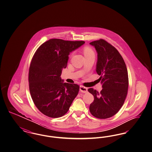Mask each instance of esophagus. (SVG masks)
I'll use <instances>...</instances> for the list:
<instances>
[{
  "label": "esophagus",
  "mask_w": 152,
  "mask_h": 152,
  "mask_svg": "<svg viewBox=\"0 0 152 152\" xmlns=\"http://www.w3.org/2000/svg\"><path fill=\"white\" fill-rule=\"evenodd\" d=\"M80 90L81 92H83V93H86L88 92V88H85L83 86H80Z\"/></svg>",
  "instance_id": "34e87169"
}]
</instances>
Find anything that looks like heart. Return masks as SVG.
Masks as SVG:
<instances>
[{
  "instance_id": "heart-1",
  "label": "heart",
  "mask_w": 152,
  "mask_h": 152,
  "mask_svg": "<svg viewBox=\"0 0 152 152\" xmlns=\"http://www.w3.org/2000/svg\"><path fill=\"white\" fill-rule=\"evenodd\" d=\"M83 53L85 56L88 55L90 54H94V52L92 49L90 47H85L83 50Z\"/></svg>"
}]
</instances>
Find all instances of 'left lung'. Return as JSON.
<instances>
[{
  "label": "left lung",
  "instance_id": "left-lung-1",
  "mask_svg": "<svg viewBox=\"0 0 152 152\" xmlns=\"http://www.w3.org/2000/svg\"><path fill=\"white\" fill-rule=\"evenodd\" d=\"M97 53L96 71L101 76L100 92L92 88L88 91L94 97L90 111L95 118L107 119L115 115L123 105L128 93V70L122 56L114 46L100 39L90 43Z\"/></svg>",
  "mask_w": 152,
  "mask_h": 152
}]
</instances>
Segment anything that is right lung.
Here are the masks:
<instances>
[{
    "label": "right lung",
    "instance_id": "1",
    "mask_svg": "<svg viewBox=\"0 0 152 152\" xmlns=\"http://www.w3.org/2000/svg\"><path fill=\"white\" fill-rule=\"evenodd\" d=\"M84 43L51 39L35 52L29 69V87L34 104L44 115L53 118L64 116L77 95L78 85L64 83L61 75L69 53Z\"/></svg>",
    "mask_w": 152,
    "mask_h": 152
}]
</instances>
